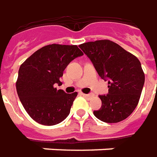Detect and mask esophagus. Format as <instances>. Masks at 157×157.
I'll list each match as a JSON object with an SVG mask.
<instances>
[{"label": "esophagus", "mask_w": 157, "mask_h": 157, "mask_svg": "<svg viewBox=\"0 0 157 157\" xmlns=\"http://www.w3.org/2000/svg\"><path fill=\"white\" fill-rule=\"evenodd\" d=\"M83 95H84V97H86V98L90 99L91 98V97H93V94H82Z\"/></svg>", "instance_id": "esophagus-1"}]
</instances>
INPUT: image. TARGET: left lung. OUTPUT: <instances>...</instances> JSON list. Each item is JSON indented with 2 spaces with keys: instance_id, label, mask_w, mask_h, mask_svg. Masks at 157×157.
<instances>
[{
  "instance_id": "left-lung-1",
  "label": "left lung",
  "mask_w": 157,
  "mask_h": 157,
  "mask_svg": "<svg viewBox=\"0 0 157 157\" xmlns=\"http://www.w3.org/2000/svg\"><path fill=\"white\" fill-rule=\"evenodd\" d=\"M93 63L101 78H108V94L99 95L101 107L94 115L102 122L114 123L126 119L136 108L144 84L139 59L109 40L78 45Z\"/></svg>"
}]
</instances>
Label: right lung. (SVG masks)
Here are the masks:
<instances>
[{"label":"right lung","mask_w":157,"mask_h":157,"mask_svg":"<svg viewBox=\"0 0 157 157\" xmlns=\"http://www.w3.org/2000/svg\"><path fill=\"white\" fill-rule=\"evenodd\" d=\"M84 55L77 45L52 44L39 49L20 66L16 89L20 101L32 119L52 126L68 116L77 92L56 90L63 71L73 59Z\"/></svg>","instance_id":"1"}]
</instances>
